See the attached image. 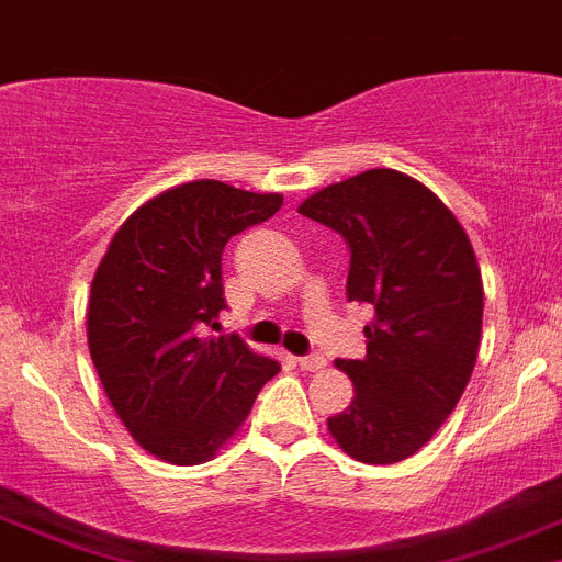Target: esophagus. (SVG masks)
I'll return each instance as SVG.
<instances>
[{
  "label": "esophagus",
  "instance_id": "1",
  "mask_svg": "<svg viewBox=\"0 0 562 562\" xmlns=\"http://www.w3.org/2000/svg\"><path fill=\"white\" fill-rule=\"evenodd\" d=\"M296 361H300V367L307 369V372H313V369H322L327 363L325 356H318V352H307V356H300Z\"/></svg>",
  "mask_w": 562,
  "mask_h": 562
}]
</instances>
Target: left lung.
<instances>
[{
  "mask_svg": "<svg viewBox=\"0 0 562 562\" xmlns=\"http://www.w3.org/2000/svg\"><path fill=\"white\" fill-rule=\"evenodd\" d=\"M300 215L344 237L347 300L375 311L367 356L336 361L356 397L327 428L358 462H403L439 431L476 363L484 288L473 246L453 212L397 170L325 187Z\"/></svg>",
  "mask_w": 562,
  "mask_h": 562,
  "instance_id": "8db88e82",
  "label": "left lung"
}]
</instances>
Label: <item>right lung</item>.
I'll return each mask as SVG.
<instances>
[{
	"mask_svg": "<svg viewBox=\"0 0 562 562\" xmlns=\"http://www.w3.org/2000/svg\"><path fill=\"white\" fill-rule=\"evenodd\" d=\"M280 206L277 193L190 181L139 206L100 260L89 352L131 437L165 462L215 457L280 372L235 333L204 336L226 307L224 246Z\"/></svg>",
	"mask_w": 562,
	"mask_h": 562,
	"instance_id": "1",
	"label": "right lung"
}]
</instances>
